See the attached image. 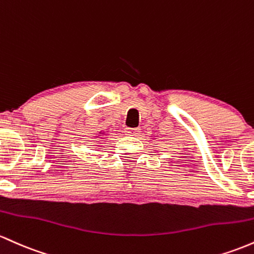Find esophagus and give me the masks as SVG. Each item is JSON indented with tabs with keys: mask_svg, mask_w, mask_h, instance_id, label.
Listing matches in <instances>:
<instances>
[{
	"mask_svg": "<svg viewBox=\"0 0 254 254\" xmlns=\"http://www.w3.org/2000/svg\"><path fill=\"white\" fill-rule=\"evenodd\" d=\"M125 134L126 135H132V136H136L140 134V128H125Z\"/></svg>",
	"mask_w": 254,
	"mask_h": 254,
	"instance_id": "1",
	"label": "esophagus"
}]
</instances>
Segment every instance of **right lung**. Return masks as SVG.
Listing matches in <instances>:
<instances>
[{
  "label": "right lung",
  "instance_id": "obj_1",
  "mask_svg": "<svg viewBox=\"0 0 254 254\" xmlns=\"http://www.w3.org/2000/svg\"><path fill=\"white\" fill-rule=\"evenodd\" d=\"M105 133H107V132H99V134H98V135H96L95 138H96V139H98L99 136H101V135H103V134H105Z\"/></svg>",
  "mask_w": 254,
  "mask_h": 254
}]
</instances>
